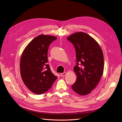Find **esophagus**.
Returning <instances> with one entry per match:
<instances>
[{"mask_svg":"<svg viewBox=\"0 0 122 122\" xmlns=\"http://www.w3.org/2000/svg\"><path fill=\"white\" fill-rule=\"evenodd\" d=\"M66 74V72L62 73H61V77H63V76H64Z\"/></svg>","mask_w":122,"mask_h":122,"instance_id":"34e87169","label":"esophagus"}]
</instances>
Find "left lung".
<instances>
[{"mask_svg": "<svg viewBox=\"0 0 122 122\" xmlns=\"http://www.w3.org/2000/svg\"><path fill=\"white\" fill-rule=\"evenodd\" d=\"M67 39L74 46L77 64L74 70L77 79L72 86L77 94H89L97 86L104 70L102 50L94 39L83 32L70 36Z\"/></svg>", "mask_w": 122, "mask_h": 122, "instance_id": "1", "label": "left lung"}]
</instances>
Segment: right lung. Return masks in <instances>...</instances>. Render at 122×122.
Segmentation results:
<instances>
[{"label":"right lung","mask_w":122,"mask_h":122,"mask_svg":"<svg viewBox=\"0 0 122 122\" xmlns=\"http://www.w3.org/2000/svg\"><path fill=\"white\" fill-rule=\"evenodd\" d=\"M56 39L54 36L41 35L28 44L22 54L21 78L28 89L36 94L45 93L57 78L47 64L48 47Z\"/></svg>","instance_id":"obj_1"}]
</instances>
